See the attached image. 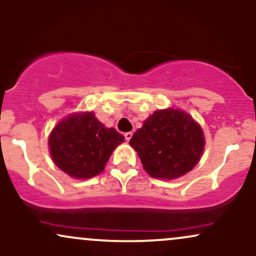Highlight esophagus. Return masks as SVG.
Here are the masks:
<instances>
[{
	"instance_id": "esophagus-1",
	"label": "esophagus",
	"mask_w": 256,
	"mask_h": 256,
	"mask_svg": "<svg viewBox=\"0 0 256 256\" xmlns=\"http://www.w3.org/2000/svg\"><path fill=\"white\" fill-rule=\"evenodd\" d=\"M132 134H132V132H126V134H124L125 140H130L131 138H132Z\"/></svg>"
}]
</instances>
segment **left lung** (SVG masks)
I'll list each match as a JSON object with an SVG mask.
<instances>
[{
  "label": "left lung",
  "mask_w": 256,
  "mask_h": 256,
  "mask_svg": "<svg viewBox=\"0 0 256 256\" xmlns=\"http://www.w3.org/2000/svg\"><path fill=\"white\" fill-rule=\"evenodd\" d=\"M143 167L154 178L174 179L195 167L204 146L202 128L179 110H156L130 140Z\"/></svg>",
  "instance_id": "8db88e82"
}]
</instances>
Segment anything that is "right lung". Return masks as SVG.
<instances>
[{
	"label": "right lung",
	"instance_id": "1",
	"mask_svg": "<svg viewBox=\"0 0 256 256\" xmlns=\"http://www.w3.org/2000/svg\"><path fill=\"white\" fill-rule=\"evenodd\" d=\"M122 140V134L113 128H104L94 113H83L58 122L49 137V146L58 168L83 179L104 171L112 152Z\"/></svg>",
	"mask_w": 256,
	"mask_h": 256
}]
</instances>
